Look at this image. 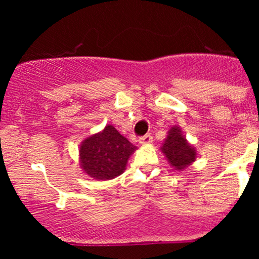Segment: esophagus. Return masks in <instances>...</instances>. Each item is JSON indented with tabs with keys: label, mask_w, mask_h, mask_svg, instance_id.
<instances>
[{
	"label": "esophagus",
	"mask_w": 259,
	"mask_h": 259,
	"mask_svg": "<svg viewBox=\"0 0 259 259\" xmlns=\"http://www.w3.org/2000/svg\"><path fill=\"white\" fill-rule=\"evenodd\" d=\"M139 141H140V144H150V142L153 141V138L151 134H146V135L141 136V138L139 139Z\"/></svg>",
	"instance_id": "1"
}]
</instances>
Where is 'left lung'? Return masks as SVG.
I'll list each match as a JSON object with an SVG mask.
<instances>
[{
	"instance_id": "8db88e82",
	"label": "left lung",
	"mask_w": 259,
	"mask_h": 259,
	"mask_svg": "<svg viewBox=\"0 0 259 259\" xmlns=\"http://www.w3.org/2000/svg\"><path fill=\"white\" fill-rule=\"evenodd\" d=\"M162 152L165 154L169 163L178 170L186 168L196 158L195 148L187 144L186 139L177 126L169 130L168 138L162 146Z\"/></svg>"
}]
</instances>
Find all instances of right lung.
Returning a JSON list of instances; mask_svg holds the SVG:
<instances>
[{
  "instance_id": "obj_1",
  "label": "right lung",
  "mask_w": 259,
  "mask_h": 259,
  "mask_svg": "<svg viewBox=\"0 0 259 259\" xmlns=\"http://www.w3.org/2000/svg\"><path fill=\"white\" fill-rule=\"evenodd\" d=\"M135 148L115 127L107 125L102 133L92 135L82 142L80 147L81 167L95 179H113L123 173Z\"/></svg>"
}]
</instances>
